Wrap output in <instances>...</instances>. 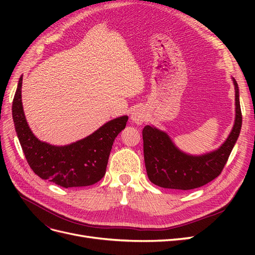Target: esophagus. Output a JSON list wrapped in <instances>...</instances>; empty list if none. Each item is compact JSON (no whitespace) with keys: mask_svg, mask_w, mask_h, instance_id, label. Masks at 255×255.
<instances>
[{"mask_svg":"<svg viewBox=\"0 0 255 255\" xmlns=\"http://www.w3.org/2000/svg\"><path fill=\"white\" fill-rule=\"evenodd\" d=\"M130 120L132 122L136 123V125H141V123L145 120V113L141 109H136L132 115H130Z\"/></svg>","mask_w":255,"mask_h":255,"instance_id":"esophagus-1","label":"esophagus"}]
</instances>
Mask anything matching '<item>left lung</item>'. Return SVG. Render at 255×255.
I'll use <instances>...</instances> for the list:
<instances>
[{
	"label": "left lung",
	"instance_id": "1",
	"mask_svg": "<svg viewBox=\"0 0 255 255\" xmlns=\"http://www.w3.org/2000/svg\"><path fill=\"white\" fill-rule=\"evenodd\" d=\"M235 87V121L230 135L217 150L202 155L181 151L169 135L154 127L142 129L144 164L149 180L163 188L189 190L201 187L217 177L232 152L242 128L238 85Z\"/></svg>",
	"mask_w": 255,
	"mask_h": 255
}]
</instances>
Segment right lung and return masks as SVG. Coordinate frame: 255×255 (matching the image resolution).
<instances>
[{
    "instance_id": "add662e5",
    "label": "right lung",
    "mask_w": 255,
    "mask_h": 255,
    "mask_svg": "<svg viewBox=\"0 0 255 255\" xmlns=\"http://www.w3.org/2000/svg\"><path fill=\"white\" fill-rule=\"evenodd\" d=\"M22 80L21 75L12 101V119L29 167L42 180L65 188L99 182L106 172L115 138L127 126L128 116L106 122L79 141L67 145L50 144L38 139L27 125L22 106Z\"/></svg>"
}]
</instances>
